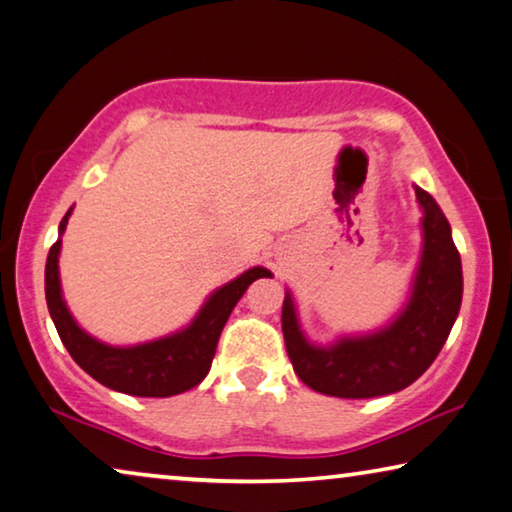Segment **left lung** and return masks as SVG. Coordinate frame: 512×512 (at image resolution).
I'll list each match as a JSON object with an SVG mask.
<instances>
[{
  "mask_svg": "<svg viewBox=\"0 0 512 512\" xmlns=\"http://www.w3.org/2000/svg\"><path fill=\"white\" fill-rule=\"evenodd\" d=\"M423 208V251L410 302L393 322L366 336L336 343L306 341L295 302L286 293L281 329L288 357L300 380L313 391L336 398H375L410 387L428 371L446 343L462 302V263L442 208L414 185Z\"/></svg>",
  "mask_w": 512,
  "mask_h": 512,
  "instance_id": "8db88e82",
  "label": "left lung"
}]
</instances>
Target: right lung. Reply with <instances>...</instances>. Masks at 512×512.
Segmentation results:
<instances>
[{"mask_svg":"<svg viewBox=\"0 0 512 512\" xmlns=\"http://www.w3.org/2000/svg\"><path fill=\"white\" fill-rule=\"evenodd\" d=\"M70 208L59 224V233L66 231ZM59 251L61 240L54 242L45 263V300L57 327L61 343L66 345L77 366L84 368L93 380L105 387L141 398H169L199 384L208 375L215 357L219 334L229 320L233 306L245 295L249 283L261 277H272L265 267H251L238 279L224 283L212 293L190 327L180 332L148 341L130 348L100 343L77 325L70 316L61 295L59 281Z\"/></svg>","mask_w":512,"mask_h":512,"instance_id":"right-lung-1","label":"right lung"}]
</instances>
